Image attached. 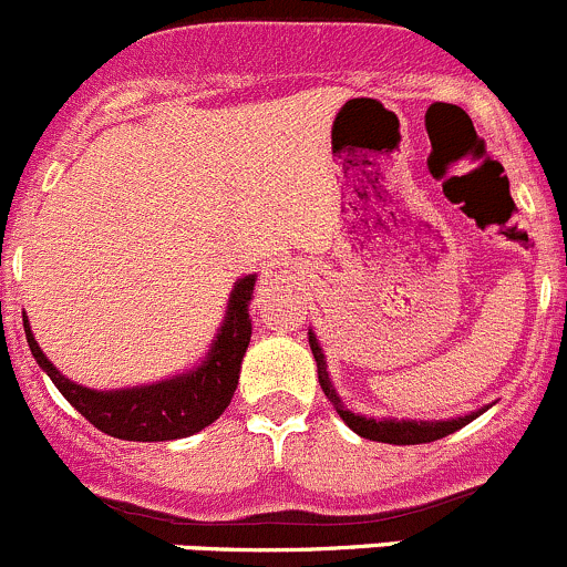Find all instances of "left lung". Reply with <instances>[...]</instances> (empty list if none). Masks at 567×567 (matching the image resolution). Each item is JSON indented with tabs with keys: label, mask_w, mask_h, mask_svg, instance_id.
<instances>
[{
	"label": "left lung",
	"mask_w": 567,
	"mask_h": 567,
	"mask_svg": "<svg viewBox=\"0 0 567 567\" xmlns=\"http://www.w3.org/2000/svg\"><path fill=\"white\" fill-rule=\"evenodd\" d=\"M309 348H312L315 361H318V380L320 389H323L326 399L337 408L339 419L344 421L355 434L367 440H378V443H391V445H419V443H432V440L445 437V434H454L456 429L467 426L470 421L478 419L481 413H486V408L475 410V413L462 415V419H445V421H413V419H367V415L353 413V410L344 408V402L339 399L337 389H333L329 378V363H326L323 348H320L318 337L309 329Z\"/></svg>",
	"instance_id": "obj_1"
}]
</instances>
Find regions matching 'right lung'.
<instances>
[{
  "mask_svg": "<svg viewBox=\"0 0 567 567\" xmlns=\"http://www.w3.org/2000/svg\"><path fill=\"white\" fill-rule=\"evenodd\" d=\"M255 279H258L255 274H247L234 282L228 312H225L223 326H219L204 363L152 385L94 391L73 383L45 359L27 318H23V331H27L29 350L40 369L53 380L59 393L100 432L118 440H133V443L189 437V434L214 424L234 399L241 359L247 353L249 337H252L249 301H252Z\"/></svg>",
  "mask_w": 567,
  "mask_h": 567,
  "instance_id": "1",
  "label": "right lung"
}]
</instances>
